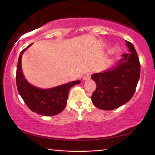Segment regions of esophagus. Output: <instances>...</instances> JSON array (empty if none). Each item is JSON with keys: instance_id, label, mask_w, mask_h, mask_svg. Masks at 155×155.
<instances>
[{"instance_id": "obj_1", "label": "esophagus", "mask_w": 155, "mask_h": 155, "mask_svg": "<svg viewBox=\"0 0 155 155\" xmlns=\"http://www.w3.org/2000/svg\"><path fill=\"white\" fill-rule=\"evenodd\" d=\"M91 72H88V73H87V74H86L85 76H84V77H83V79L84 80H88V79H90V78H91Z\"/></svg>"}]
</instances>
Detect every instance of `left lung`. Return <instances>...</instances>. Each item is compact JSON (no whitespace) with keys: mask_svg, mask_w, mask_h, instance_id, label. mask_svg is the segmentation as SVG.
<instances>
[{"mask_svg":"<svg viewBox=\"0 0 155 155\" xmlns=\"http://www.w3.org/2000/svg\"><path fill=\"white\" fill-rule=\"evenodd\" d=\"M126 42L130 54H122L114 68L91 76L96 89L91 99L97 108L115 109L129 101L135 93L140 77V63L133 44Z\"/></svg>","mask_w":155,"mask_h":155,"instance_id":"obj_1","label":"left lung"}]
</instances>
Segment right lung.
<instances>
[{
  "mask_svg": "<svg viewBox=\"0 0 155 155\" xmlns=\"http://www.w3.org/2000/svg\"><path fill=\"white\" fill-rule=\"evenodd\" d=\"M32 44L21 51L18 58L16 70V85L20 95L25 104L33 112L52 116L57 115L64 109L67 104L68 92L73 86L81 83L74 81L51 89H40L30 84L25 79L22 70L21 59L23 52Z\"/></svg>",
  "mask_w": 155,
  "mask_h": 155,
  "instance_id": "add662e5",
  "label": "right lung"
}]
</instances>
